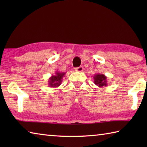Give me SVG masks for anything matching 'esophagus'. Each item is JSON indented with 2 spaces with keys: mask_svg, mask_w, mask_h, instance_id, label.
I'll use <instances>...</instances> for the list:
<instances>
[{
  "mask_svg": "<svg viewBox=\"0 0 147 147\" xmlns=\"http://www.w3.org/2000/svg\"><path fill=\"white\" fill-rule=\"evenodd\" d=\"M83 70H84L83 67H78L75 68V71L78 72H82L83 71Z\"/></svg>",
  "mask_w": 147,
  "mask_h": 147,
  "instance_id": "esophagus-1",
  "label": "esophagus"
}]
</instances>
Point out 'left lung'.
I'll list each match as a JSON object with an SVG mask.
<instances>
[{"mask_svg": "<svg viewBox=\"0 0 147 147\" xmlns=\"http://www.w3.org/2000/svg\"><path fill=\"white\" fill-rule=\"evenodd\" d=\"M94 83L99 88H103L108 86L107 77L102 74H95L94 75Z\"/></svg>", "mask_w": 147, "mask_h": 147, "instance_id": "1", "label": "left lung"}]
</instances>
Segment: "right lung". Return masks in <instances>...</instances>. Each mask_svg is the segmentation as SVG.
I'll use <instances>...</instances> for the list:
<instances>
[{
	"label": "right lung",
	"mask_w": 147,
	"mask_h": 147,
	"mask_svg": "<svg viewBox=\"0 0 147 147\" xmlns=\"http://www.w3.org/2000/svg\"><path fill=\"white\" fill-rule=\"evenodd\" d=\"M66 73L56 71L55 75H53L49 78V86L50 88H58L61 85L62 79Z\"/></svg>",
	"instance_id": "1"
}]
</instances>
